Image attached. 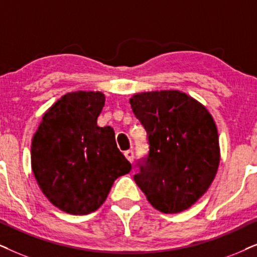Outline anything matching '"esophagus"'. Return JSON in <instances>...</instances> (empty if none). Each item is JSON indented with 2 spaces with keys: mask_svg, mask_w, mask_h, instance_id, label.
Here are the masks:
<instances>
[{
  "mask_svg": "<svg viewBox=\"0 0 257 257\" xmlns=\"http://www.w3.org/2000/svg\"><path fill=\"white\" fill-rule=\"evenodd\" d=\"M124 157L126 158V160L133 162V161H134V152L131 151V149H129V151H125L124 152Z\"/></svg>",
  "mask_w": 257,
  "mask_h": 257,
  "instance_id": "obj_1",
  "label": "esophagus"
}]
</instances>
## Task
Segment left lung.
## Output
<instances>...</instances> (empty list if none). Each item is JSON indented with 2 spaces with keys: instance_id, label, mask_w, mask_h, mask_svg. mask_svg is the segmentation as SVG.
Instances as JSON below:
<instances>
[{
  "instance_id": "left-lung-1",
  "label": "left lung",
  "mask_w": 257,
  "mask_h": 257,
  "mask_svg": "<svg viewBox=\"0 0 257 257\" xmlns=\"http://www.w3.org/2000/svg\"><path fill=\"white\" fill-rule=\"evenodd\" d=\"M136 118L147 132L149 153L135 183L164 213L187 210L206 192L219 165L216 123L203 104L178 90L136 93Z\"/></svg>"
}]
</instances>
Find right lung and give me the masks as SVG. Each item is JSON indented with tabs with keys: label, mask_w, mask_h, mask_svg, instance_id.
<instances>
[{
	"label": "right lung",
	"mask_w": 257,
	"mask_h": 257,
	"mask_svg": "<svg viewBox=\"0 0 257 257\" xmlns=\"http://www.w3.org/2000/svg\"><path fill=\"white\" fill-rule=\"evenodd\" d=\"M104 102L99 91L66 93L44 113L32 140V170L39 187L71 215L96 211L113 181L132 170L113 129L97 125Z\"/></svg>",
	"instance_id": "right-lung-1"
}]
</instances>
